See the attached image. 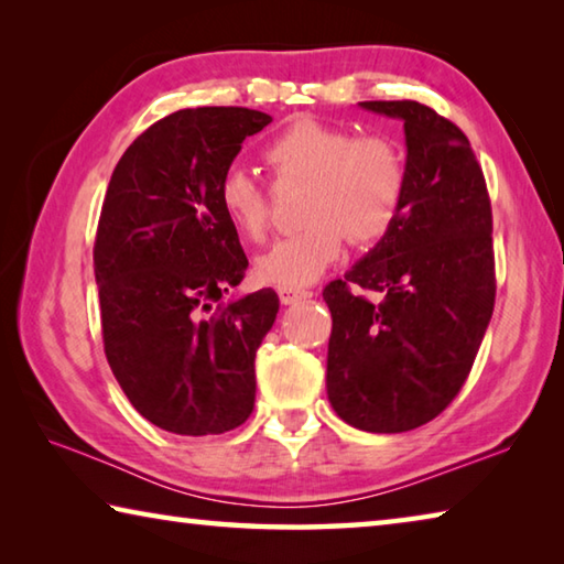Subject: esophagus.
Instances as JSON below:
<instances>
[{"mask_svg":"<svg viewBox=\"0 0 564 564\" xmlns=\"http://www.w3.org/2000/svg\"><path fill=\"white\" fill-rule=\"evenodd\" d=\"M311 291H305V289H279V299H281V303L283 305H293V303H299V301H305V299H311Z\"/></svg>","mask_w":564,"mask_h":564,"instance_id":"obj_1","label":"esophagus"}]
</instances>
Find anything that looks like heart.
<instances>
[{
  "label": "heart",
  "instance_id": "obj_1",
  "mask_svg": "<svg viewBox=\"0 0 564 564\" xmlns=\"http://www.w3.org/2000/svg\"><path fill=\"white\" fill-rule=\"evenodd\" d=\"M279 181H305L301 231L256 259V275L303 289L336 263L346 241L378 243L398 224L408 198V159L383 133H356L311 117L295 119L263 151ZM216 202L238 234L259 241L269 228V196L241 164L221 171Z\"/></svg>",
  "mask_w": 564,
  "mask_h": 564
}]
</instances>
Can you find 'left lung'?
I'll return each mask as SVG.
<instances>
[{
    "label": "left lung",
    "instance_id": "8db88e82",
    "mask_svg": "<svg viewBox=\"0 0 564 564\" xmlns=\"http://www.w3.org/2000/svg\"><path fill=\"white\" fill-rule=\"evenodd\" d=\"M360 107L403 121L410 184L393 231L323 289L333 316L326 388L348 425L405 433L453 403L488 330L492 208L470 141L453 121L417 101Z\"/></svg>",
    "mask_w": 564,
    "mask_h": 564
}]
</instances>
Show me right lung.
Instances as JSON below:
<instances>
[{
	"instance_id": "right-lung-1",
	"label": "right lung",
	"mask_w": 564,
	"mask_h": 564,
	"mask_svg": "<svg viewBox=\"0 0 564 564\" xmlns=\"http://www.w3.org/2000/svg\"><path fill=\"white\" fill-rule=\"evenodd\" d=\"M269 123L243 107L181 109L151 123L111 174L94 241L104 352L161 431L218 435L253 413V360L279 295L224 303L248 259L216 186L243 139Z\"/></svg>"
}]
</instances>
